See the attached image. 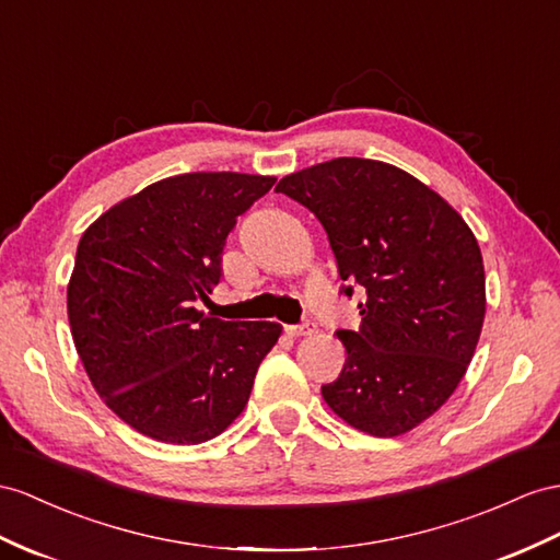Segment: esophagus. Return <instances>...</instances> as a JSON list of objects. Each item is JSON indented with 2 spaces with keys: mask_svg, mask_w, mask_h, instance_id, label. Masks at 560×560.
<instances>
[{
  "mask_svg": "<svg viewBox=\"0 0 560 560\" xmlns=\"http://www.w3.org/2000/svg\"><path fill=\"white\" fill-rule=\"evenodd\" d=\"M314 331H317V324H314V322H303V324L285 326V334H289V336H312Z\"/></svg>",
  "mask_w": 560,
  "mask_h": 560,
  "instance_id": "obj_1",
  "label": "esophagus"
}]
</instances>
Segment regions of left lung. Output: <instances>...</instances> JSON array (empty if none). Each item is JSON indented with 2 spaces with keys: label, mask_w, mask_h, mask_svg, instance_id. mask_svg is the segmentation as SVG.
<instances>
[{
  "label": "left lung",
  "mask_w": 560,
  "mask_h": 560,
  "mask_svg": "<svg viewBox=\"0 0 560 560\" xmlns=\"http://www.w3.org/2000/svg\"><path fill=\"white\" fill-rule=\"evenodd\" d=\"M277 191L314 212L336 255L340 293L364 295L348 360L322 385L326 405L362 433L395 438L447 402L476 352L485 267L447 200L409 172L334 158L293 172Z\"/></svg>",
  "instance_id": "8db88e82"
}]
</instances>
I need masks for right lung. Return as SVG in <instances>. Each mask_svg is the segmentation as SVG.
I'll list each match as a JSON object with an SVG mask.
<instances>
[{
    "label": "right lung",
    "mask_w": 560,
    "mask_h": 560,
    "mask_svg": "<svg viewBox=\"0 0 560 560\" xmlns=\"http://www.w3.org/2000/svg\"><path fill=\"white\" fill-rule=\"evenodd\" d=\"M277 177L186 172L106 210L78 243L68 283L75 350L110 411L158 442L220 435L248 405L277 322H222L198 303L222 279L238 214Z\"/></svg>",
    "instance_id": "add662e5"
}]
</instances>
